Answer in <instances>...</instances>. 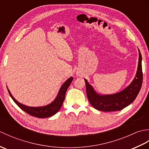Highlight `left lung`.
Instances as JSON below:
<instances>
[{
	"instance_id": "obj_1",
	"label": "left lung",
	"mask_w": 149,
	"mask_h": 149,
	"mask_svg": "<svg viewBox=\"0 0 149 149\" xmlns=\"http://www.w3.org/2000/svg\"><path fill=\"white\" fill-rule=\"evenodd\" d=\"M138 65L134 79L125 89L118 93L111 95H102L95 90L93 86L84 79L86 84V94L88 100L94 108L102 111H120L128 106L136 98L141 89L143 74H142V57L138 49Z\"/></svg>"
}]
</instances>
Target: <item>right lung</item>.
<instances>
[{
    "instance_id": "obj_1",
    "label": "right lung",
    "mask_w": 149,
    "mask_h": 149,
    "mask_svg": "<svg viewBox=\"0 0 149 149\" xmlns=\"http://www.w3.org/2000/svg\"><path fill=\"white\" fill-rule=\"evenodd\" d=\"M73 80V77H70L66 80L64 83L62 84V86L60 88L58 91V93L55 99L51 103L47 104L46 106H39V107H30L22 104L16 100L13 96L12 95L10 91L8 88V92L9 95L11 97V99L13 100L16 104L22 109L25 112L29 114V115L37 117V118H47V117L52 116L54 115L56 113L58 112V111L61 108L63 103L65 100V94L66 90L68 88L69 86L70 85L72 81Z\"/></svg>"
}]
</instances>
